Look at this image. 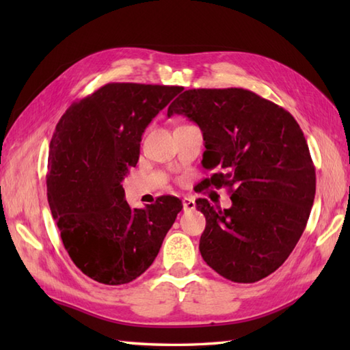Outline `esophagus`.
Returning <instances> with one entry per match:
<instances>
[{
    "instance_id": "1",
    "label": "esophagus",
    "mask_w": 350,
    "mask_h": 350,
    "mask_svg": "<svg viewBox=\"0 0 350 350\" xmlns=\"http://www.w3.org/2000/svg\"><path fill=\"white\" fill-rule=\"evenodd\" d=\"M182 202H183V209L185 211H194L196 209V202L192 198L185 197Z\"/></svg>"
}]
</instances>
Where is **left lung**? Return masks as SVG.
I'll list each match as a JSON object with an SVG mask.
<instances>
[{
	"label": "left lung",
	"mask_w": 350,
	"mask_h": 350,
	"mask_svg": "<svg viewBox=\"0 0 350 350\" xmlns=\"http://www.w3.org/2000/svg\"><path fill=\"white\" fill-rule=\"evenodd\" d=\"M203 132V167L217 170L200 183L227 187L232 206L206 198L200 252L215 272L256 282L286 262L306 230L316 194V171L298 122L284 108L243 88H192L168 107Z\"/></svg>",
	"instance_id": "obj_1"
}]
</instances>
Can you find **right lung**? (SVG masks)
I'll return each instance as SVG.
<instances>
[{"label":"right lung","mask_w":350,"mask_h":350,"mask_svg":"<svg viewBox=\"0 0 350 350\" xmlns=\"http://www.w3.org/2000/svg\"><path fill=\"white\" fill-rule=\"evenodd\" d=\"M182 90L111 83L73 103L55 126L46 174L52 217L72 262L102 284L146 272L182 211L173 196L132 209L122 187L148 123Z\"/></svg>","instance_id":"obj_1"}]
</instances>
